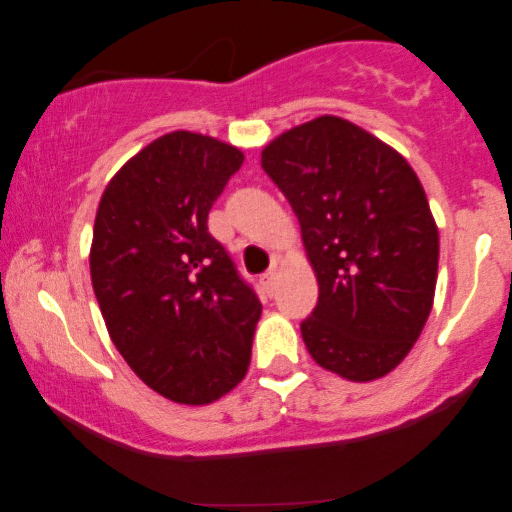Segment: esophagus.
I'll return each mask as SVG.
<instances>
[{
	"mask_svg": "<svg viewBox=\"0 0 512 512\" xmlns=\"http://www.w3.org/2000/svg\"><path fill=\"white\" fill-rule=\"evenodd\" d=\"M276 279H279V272H276V267L269 269V272H264L262 279H260L262 286H264V291L274 293V289H276Z\"/></svg>",
	"mask_w": 512,
	"mask_h": 512,
	"instance_id": "1",
	"label": "esophagus"
}]
</instances>
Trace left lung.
Masks as SVG:
<instances>
[{
	"label": "left lung",
	"instance_id": "8db88e82",
	"mask_svg": "<svg viewBox=\"0 0 512 512\" xmlns=\"http://www.w3.org/2000/svg\"><path fill=\"white\" fill-rule=\"evenodd\" d=\"M262 168L301 223L320 296L301 322L322 368L368 383L399 366L424 330L438 279V228L395 149L325 115L276 137Z\"/></svg>",
	"mask_w": 512,
	"mask_h": 512
}]
</instances>
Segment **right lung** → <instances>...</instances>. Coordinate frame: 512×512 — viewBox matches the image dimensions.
Listing matches in <instances>:
<instances>
[{
	"instance_id": "right-lung-1",
	"label": "right lung",
	"mask_w": 512,
	"mask_h": 512,
	"mask_svg": "<svg viewBox=\"0 0 512 512\" xmlns=\"http://www.w3.org/2000/svg\"><path fill=\"white\" fill-rule=\"evenodd\" d=\"M243 166L195 132L158 137L105 187L91 281L129 368L158 395L209 404L245 378L262 303L209 233L211 204Z\"/></svg>"
}]
</instances>
